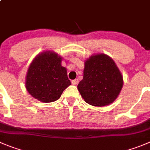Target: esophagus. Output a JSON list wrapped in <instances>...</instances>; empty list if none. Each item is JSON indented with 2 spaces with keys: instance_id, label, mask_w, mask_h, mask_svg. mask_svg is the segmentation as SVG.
I'll use <instances>...</instances> for the list:
<instances>
[{
  "instance_id": "esophagus-1",
  "label": "esophagus",
  "mask_w": 150,
  "mask_h": 150,
  "mask_svg": "<svg viewBox=\"0 0 150 150\" xmlns=\"http://www.w3.org/2000/svg\"><path fill=\"white\" fill-rule=\"evenodd\" d=\"M78 83V79H75V80H72V83L73 85H77Z\"/></svg>"
}]
</instances>
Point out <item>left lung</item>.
I'll use <instances>...</instances> for the list:
<instances>
[{"instance_id":"1","label":"left lung","mask_w":150,"mask_h":150,"mask_svg":"<svg viewBox=\"0 0 150 150\" xmlns=\"http://www.w3.org/2000/svg\"><path fill=\"white\" fill-rule=\"evenodd\" d=\"M123 83V76L114 61L101 53L86 60L83 78L78 83V89L86 103L103 107L117 98Z\"/></svg>"}]
</instances>
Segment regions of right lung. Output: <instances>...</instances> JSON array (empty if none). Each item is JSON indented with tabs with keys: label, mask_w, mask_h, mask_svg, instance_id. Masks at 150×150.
<instances>
[{
	"label": "right lung",
	"mask_w": 150,
	"mask_h": 150,
	"mask_svg": "<svg viewBox=\"0 0 150 150\" xmlns=\"http://www.w3.org/2000/svg\"><path fill=\"white\" fill-rule=\"evenodd\" d=\"M61 60L51 51L43 52L33 59L26 77V88L33 98L43 103L55 101L71 85Z\"/></svg>",
	"instance_id": "1"
}]
</instances>
